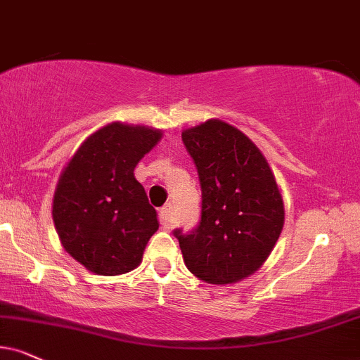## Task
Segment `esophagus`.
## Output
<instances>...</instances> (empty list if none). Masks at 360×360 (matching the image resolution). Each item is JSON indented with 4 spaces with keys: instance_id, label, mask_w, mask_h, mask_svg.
<instances>
[{
    "instance_id": "1",
    "label": "esophagus",
    "mask_w": 360,
    "mask_h": 360,
    "mask_svg": "<svg viewBox=\"0 0 360 360\" xmlns=\"http://www.w3.org/2000/svg\"><path fill=\"white\" fill-rule=\"evenodd\" d=\"M170 215H172V207H170V203H168V205H165V207H162V208H160V210H158L160 224H162L165 229L170 227Z\"/></svg>"
}]
</instances>
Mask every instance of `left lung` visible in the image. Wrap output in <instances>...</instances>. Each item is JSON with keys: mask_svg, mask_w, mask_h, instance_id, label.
<instances>
[{"mask_svg": "<svg viewBox=\"0 0 360 360\" xmlns=\"http://www.w3.org/2000/svg\"><path fill=\"white\" fill-rule=\"evenodd\" d=\"M202 187L197 229H176L187 269L207 283H235L262 267L283 227V200L267 160L240 130L207 120L181 131Z\"/></svg>", "mask_w": 360, "mask_h": 360, "instance_id": "1", "label": "left lung"}]
</instances>
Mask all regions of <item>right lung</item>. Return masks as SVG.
I'll return each instance as SVG.
<instances>
[{"instance_id": "1", "label": "right lung", "mask_w": 360, "mask_h": 360, "mask_svg": "<svg viewBox=\"0 0 360 360\" xmlns=\"http://www.w3.org/2000/svg\"><path fill=\"white\" fill-rule=\"evenodd\" d=\"M162 139V130L113 122L91 133L66 163L53 197L61 245L98 275L140 265L157 212L133 170Z\"/></svg>"}]
</instances>
